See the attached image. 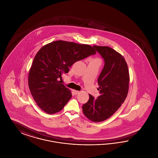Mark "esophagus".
<instances>
[{
  "label": "esophagus",
  "mask_w": 158,
  "mask_h": 158,
  "mask_svg": "<svg viewBox=\"0 0 158 158\" xmlns=\"http://www.w3.org/2000/svg\"><path fill=\"white\" fill-rule=\"evenodd\" d=\"M72 91H73V94H74V95H77V94H79V92H80L79 91L76 90H73Z\"/></svg>",
  "instance_id": "esophagus-1"
}]
</instances>
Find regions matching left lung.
<instances>
[{
    "instance_id": "left-lung-1",
    "label": "left lung",
    "mask_w": 158,
    "mask_h": 158,
    "mask_svg": "<svg viewBox=\"0 0 158 158\" xmlns=\"http://www.w3.org/2000/svg\"><path fill=\"white\" fill-rule=\"evenodd\" d=\"M104 60V66L99 76L100 95L89 99L82 106L83 113L90 121L101 122L115 113L127 96L129 72L124 57L107 46L94 45Z\"/></svg>"
}]
</instances>
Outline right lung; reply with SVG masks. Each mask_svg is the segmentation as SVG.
<instances>
[{
  "label": "right lung",
  "mask_w": 158,
  "mask_h": 158,
  "mask_svg": "<svg viewBox=\"0 0 158 158\" xmlns=\"http://www.w3.org/2000/svg\"><path fill=\"white\" fill-rule=\"evenodd\" d=\"M96 54L89 45L62 40L44 45L35 55L28 75L31 94L38 106L53 114L60 111L72 98L71 91L60 83L76 61Z\"/></svg>",
  "instance_id": "right-lung-1"
}]
</instances>
